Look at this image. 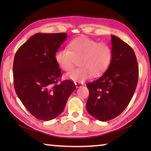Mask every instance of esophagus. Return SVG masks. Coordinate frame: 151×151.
Instances as JSON below:
<instances>
[{
	"label": "esophagus",
	"instance_id": "esophagus-1",
	"mask_svg": "<svg viewBox=\"0 0 151 151\" xmlns=\"http://www.w3.org/2000/svg\"><path fill=\"white\" fill-rule=\"evenodd\" d=\"M75 85L76 88H81L83 86H84L82 82H75Z\"/></svg>",
	"mask_w": 151,
	"mask_h": 151
}]
</instances>
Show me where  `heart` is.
Returning a JSON list of instances; mask_svg holds the SVG:
<instances>
[{
    "instance_id": "1",
    "label": "heart",
    "mask_w": 151,
    "mask_h": 151,
    "mask_svg": "<svg viewBox=\"0 0 151 151\" xmlns=\"http://www.w3.org/2000/svg\"><path fill=\"white\" fill-rule=\"evenodd\" d=\"M57 65L64 71H69L75 65L79 66L66 74V78L81 82L92 75L97 77L104 73L112 59L109 44L82 36L70 41L67 49H60L54 54Z\"/></svg>"
}]
</instances>
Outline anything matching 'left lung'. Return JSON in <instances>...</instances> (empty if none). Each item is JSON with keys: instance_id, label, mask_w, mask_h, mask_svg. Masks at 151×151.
I'll return each mask as SVG.
<instances>
[{"instance_id": "8db88e82", "label": "left lung", "mask_w": 151, "mask_h": 151, "mask_svg": "<svg viewBox=\"0 0 151 151\" xmlns=\"http://www.w3.org/2000/svg\"><path fill=\"white\" fill-rule=\"evenodd\" d=\"M111 36L112 59L106 71L86 86V108L101 121L113 119L129 105L138 81L139 68L134 50L119 38Z\"/></svg>"}]
</instances>
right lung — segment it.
<instances>
[{
	"mask_svg": "<svg viewBox=\"0 0 151 151\" xmlns=\"http://www.w3.org/2000/svg\"><path fill=\"white\" fill-rule=\"evenodd\" d=\"M67 36L65 33H37L15 53V90L24 106L37 119L50 121L59 115L76 89L70 80L61 81L62 73L54 59Z\"/></svg>",
	"mask_w": 151,
	"mask_h": 151,
	"instance_id": "obj_1",
	"label": "right lung"
}]
</instances>
